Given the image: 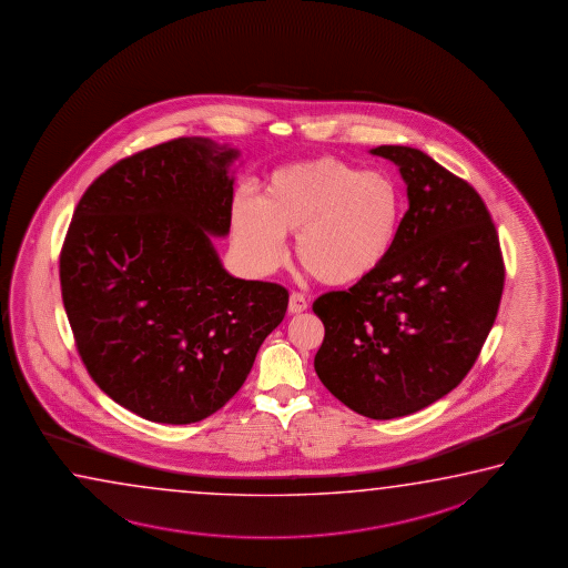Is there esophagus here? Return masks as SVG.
<instances>
[{
	"label": "esophagus",
	"mask_w": 568,
	"mask_h": 568,
	"mask_svg": "<svg viewBox=\"0 0 568 568\" xmlns=\"http://www.w3.org/2000/svg\"><path fill=\"white\" fill-rule=\"evenodd\" d=\"M304 310H308V300H306V296H304L302 292H292L288 302L290 314H300V312H304Z\"/></svg>",
	"instance_id": "34e87169"
}]
</instances>
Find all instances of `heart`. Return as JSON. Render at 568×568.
<instances>
[{"mask_svg":"<svg viewBox=\"0 0 568 568\" xmlns=\"http://www.w3.org/2000/svg\"><path fill=\"white\" fill-rule=\"evenodd\" d=\"M402 214V189L389 174L317 156L270 174L262 201L236 194L231 226L256 274L280 268L288 254L286 234L298 232L300 262L327 286H349L392 254Z\"/></svg>","mask_w":568,"mask_h":568,"instance_id":"1","label":"heart"}]
</instances>
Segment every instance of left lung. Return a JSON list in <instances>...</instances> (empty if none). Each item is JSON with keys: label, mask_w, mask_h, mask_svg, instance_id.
<instances>
[{"label": "left lung", "mask_w": 568, "mask_h": 568, "mask_svg": "<svg viewBox=\"0 0 568 568\" xmlns=\"http://www.w3.org/2000/svg\"><path fill=\"white\" fill-rule=\"evenodd\" d=\"M372 154L399 166L409 209L394 251L369 278L314 302L326 329L314 367L356 414L395 419L469 374L499 312L505 264L471 184L419 149L382 144Z\"/></svg>", "instance_id": "left-lung-1"}]
</instances>
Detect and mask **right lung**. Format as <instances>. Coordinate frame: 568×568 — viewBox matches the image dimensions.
Here are the masks:
<instances>
[{
  "instance_id": "1",
  "label": "right lung",
  "mask_w": 568,
  "mask_h": 568,
  "mask_svg": "<svg viewBox=\"0 0 568 568\" xmlns=\"http://www.w3.org/2000/svg\"><path fill=\"white\" fill-rule=\"evenodd\" d=\"M239 151L181 136L106 169L81 196L59 256L87 372L156 424L219 412L284 320L288 290L222 268Z\"/></svg>"
}]
</instances>
